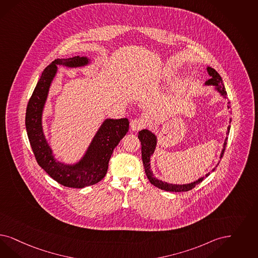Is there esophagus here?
Instances as JSON below:
<instances>
[{"mask_svg":"<svg viewBox=\"0 0 258 258\" xmlns=\"http://www.w3.org/2000/svg\"><path fill=\"white\" fill-rule=\"evenodd\" d=\"M146 124H147V121L145 119H143V118H136V119H134L131 122V128L134 132H137V131L143 128L144 126H146Z\"/></svg>","mask_w":258,"mask_h":258,"instance_id":"obj_1","label":"esophagus"}]
</instances>
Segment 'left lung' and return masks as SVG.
Returning <instances> with one entry per match:
<instances>
[{"instance_id": "obj_1", "label": "left lung", "mask_w": 258, "mask_h": 258, "mask_svg": "<svg viewBox=\"0 0 258 258\" xmlns=\"http://www.w3.org/2000/svg\"><path fill=\"white\" fill-rule=\"evenodd\" d=\"M208 73L210 74V76L212 77L211 79L206 82V85H213L214 86L217 91L222 95L223 97L227 99V91L226 89L224 87V84H223L222 78L221 76L218 74V72L213 70V68L211 67H208L207 69ZM228 107L230 108V102H228ZM231 122V121H230ZM230 128L231 126L229 125L228 126V132L227 134H229L230 133ZM138 138L141 142V151H142V161L143 165H144V168H145V171H146V174H147V177L150 180L152 185H154L155 187H159L163 190H167V191H173V192H180V191H187V190H190L192 189L194 187H196V185H198L199 183H201L205 178L208 177L210 175V173L206 174L203 177L199 178L197 181L194 182V183H190V184H187V185H173V184H169V183H166V182H163L161 180H158L157 178L154 177L152 172H151V164H150V161H151V156L152 155V153L154 152L155 150V147H156V137L155 135L151 133L150 131L148 130H143L141 132H139L138 134ZM228 142V137H226L225 139V142H224V147H223L222 152H221V155H220V158H222L223 155H224V152L226 150V145ZM215 168L213 169L214 170Z\"/></svg>"}]
</instances>
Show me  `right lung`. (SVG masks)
Listing matches in <instances>:
<instances>
[{"label": "right lung", "mask_w": 258, "mask_h": 258, "mask_svg": "<svg viewBox=\"0 0 258 258\" xmlns=\"http://www.w3.org/2000/svg\"><path fill=\"white\" fill-rule=\"evenodd\" d=\"M88 63L89 59L80 56L57 59L50 62L43 71L27 104L26 127L36 161L50 177L64 187L82 188L100 182L107 174L113 150L128 131L130 123L126 118L107 119L100 126L79 163L69 166L54 159L43 134L42 112L51 81L57 71L56 64L76 68Z\"/></svg>", "instance_id": "right-lung-1"}]
</instances>
